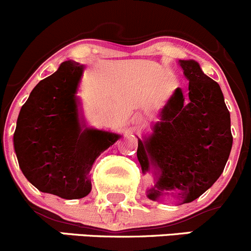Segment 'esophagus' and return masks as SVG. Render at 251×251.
Returning <instances> with one entry per match:
<instances>
[{"instance_id":"1","label":"esophagus","mask_w":251,"mask_h":251,"mask_svg":"<svg viewBox=\"0 0 251 251\" xmlns=\"http://www.w3.org/2000/svg\"><path fill=\"white\" fill-rule=\"evenodd\" d=\"M131 121H132V124H135V125H140L142 123V116L140 114H135V115L132 116V119H131Z\"/></svg>"}]
</instances>
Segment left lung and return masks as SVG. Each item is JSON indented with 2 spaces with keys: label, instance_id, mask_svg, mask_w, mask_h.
<instances>
[{
  "label": "left lung",
  "instance_id": "left-lung-1",
  "mask_svg": "<svg viewBox=\"0 0 251 251\" xmlns=\"http://www.w3.org/2000/svg\"><path fill=\"white\" fill-rule=\"evenodd\" d=\"M189 80L188 93L177 87L151 126L138 138L142 173H151V201L171 198L191 203L217 181L233 143L231 116L220 85L204 74L198 62L179 60ZM186 100H184V98Z\"/></svg>",
  "mask_w": 251,
  "mask_h": 251
}]
</instances>
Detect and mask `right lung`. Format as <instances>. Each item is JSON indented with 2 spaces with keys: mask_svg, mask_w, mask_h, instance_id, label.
I'll use <instances>...</instances> for the list:
<instances>
[{
  "mask_svg": "<svg viewBox=\"0 0 251 251\" xmlns=\"http://www.w3.org/2000/svg\"><path fill=\"white\" fill-rule=\"evenodd\" d=\"M85 65L67 60L40 81L19 111L13 136L19 168L44 193L80 199L92 189L96 159L121 137L86 127L78 116V86Z\"/></svg>",
  "mask_w": 251,
  "mask_h": 251,
  "instance_id": "obj_1",
  "label": "right lung"
}]
</instances>
